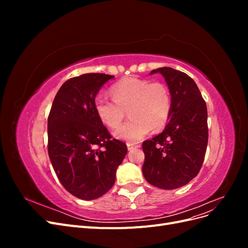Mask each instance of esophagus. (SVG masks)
Instances as JSON below:
<instances>
[{"label": "esophagus", "instance_id": "34e87169", "mask_svg": "<svg viewBox=\"0 0 248 248\" xmlns=\"http://www.w3.org/2000/svg\"><path fill=\"white\" fill-rule=\"evenodd\" d=\"M139 146L138 145H132V144H127V148H128V150L130 151V150L134 149V148H138Z\"/></svg>", "mask_w": 248, "mask_h": 248}]
</instances>
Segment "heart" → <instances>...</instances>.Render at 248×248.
I'll list each match as a JSON object with an SVG mask.
<instances>
[{"label":"heart","instance_id":"1","mask_svg":"<svg viewBox=\"0 0 248 248\" xmlns=\"http://www.w3.org/2000/svg\"><path fill=\"white\" fill-rule=\"evenodd\" d=\"M112 99L97 96L94 108L100 121L117 128L128 111L130 119L114 132L128 142H137L153 129L167 124L171 109L170 90L162 82H151L139 78H127L111 87Z\"/></svg>","mask_w":248,"mask_h":248}]
</instances>
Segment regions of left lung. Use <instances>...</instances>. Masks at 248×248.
<instances>
[{"mask_svg": "<svg viewBox=\"0 0 248 248\" xmlns=\"http://www.w3.org/2000/svg\"><path fill=\"white\" fill-rule=\"evenodd\" d=\"M160 73L167 81L171 109L163 131L142 142L145 162L142 175L161 189H176L197 177L208 144L207 106L194 80L186 73L162 67L150 74Z\"/></svg>", "mask_w": 248, "mask_h": 248, "instance_id": "obj_1", "label": "left lung"}]
</instances>
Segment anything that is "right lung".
<instances>
[{
  "instance_id": "right-lung-1",
  "label": "right lung",
  "mask_w": 248,
  "mask_h": 248,
  "mask_svg": "<svg viewBox=\"0 0 248 248\" xmlns=\"http://www.w3.org/2000/svg\"><path fill=\"white\" fill-rule=\"evenodd\" d=\"M114 77L86 73L65 81L47 119L48 156L64 188L80 200H95L115 183L126 144L111 139L97 117V93Z\"/></svg>"
}]
</instances>
